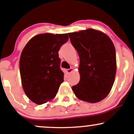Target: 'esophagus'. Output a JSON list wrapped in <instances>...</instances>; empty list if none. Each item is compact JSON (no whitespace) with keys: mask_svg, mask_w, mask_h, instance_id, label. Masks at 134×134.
<instances>
[{"mask_svg":"<svg viewBox=\"0 0 134 134\" xmlns=\"http://www.w3.org/2000/svg\"><path fill=\"white\" fill-rule=\"evenodd\" d=\"M66 71H67V72L68 74H70V73H71L72 71H73V69H67V70H66Z\"/></svg>","mask_w":134,"mask_h":134,"instance_id":"34e87169","label":"esophagus"}]
</instances>
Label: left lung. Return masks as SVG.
Instances as JSON below:
<instances>
[{"instance_id": "8db88e82", "label": "left lung", "mask_w": 134, "mask_h": 134, "mask_svg": "<svg viewBox=\"0 0 134 134\" xmlns=\"http://www.w3.org/2000/svg\"><path fill=\"white\" fill-rule=\"evenodd\" d=\"M68 35L80 59V81L72 87V90L81 100L99 102L107 96L115 81L114 44L107 35L94 29Z\"/></svg>"}]
</instances>
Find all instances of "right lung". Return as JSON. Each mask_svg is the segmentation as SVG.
Instances as JSON below:
<instances>
[{
    "label": "right lung",
    "instance_id": "1",
    "mask_svg": "<svg viewBox=\"0 0 134 134\" xmlns=\"http://www.w3.org/2000/svg\"><path fill=\"white\" fill-rule=\"evenodd\" d=\"M67 34H40L26 44L19 60L23 90L33 102L41 104L53 99L64 82L58 51Z\"/></svg>",
    "mask_w": 134,
    "mask_h": 134
}]
</instances>
